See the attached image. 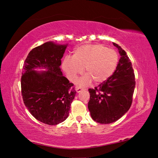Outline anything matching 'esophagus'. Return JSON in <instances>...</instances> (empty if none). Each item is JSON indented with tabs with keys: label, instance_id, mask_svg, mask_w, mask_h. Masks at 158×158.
<instances>
[{
	"label": "esophagus",
	"instance_id": "esophagus-1",
	"mask_svg": "<svg viewBox=\"0 0 158 158\" xmlns=\"http://www.w3.org/2000/svg\"><path fill=\"white\" fill-rule=\"evenodd\" d=\"M83 90H86V89H85V88H81V87H79V86L76 88V92H77L78 93V92H80L81 91H83Z\"/></svg>",
	"mask_w": 158,
	"mask_h": 158
}]
</instances>
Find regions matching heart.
Masks as SVG:
<instances>
[{"label": "heart", "instance_id": "obj_1", "mask_svg": "<svg viewBox=\"0 0 158 158\" xmlns=\"http://www.w3.org/2000/svg\"><path fill=\"white\" fill-rule=\"evenodd\" d=\"M118 63L117 52L102 44H89L78 47L73 58L66 56L62 67L71 81H75L85 68L86 76L80 80L85 85L94 80L95 83L107 80L116 70Z\"/></svg>", "mask_w": 158, "mask_h": 158}]
</instances>
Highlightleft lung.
<instances>
[{"mask_svg":"<svg viewBox=\"0 0 158 158\" xmlns=\"http://www.w3.org/2000/svg\"><path fill=\"white\" fill-rule=\"evenodd\" d=\"M121 59L113 75L94 89H88V109L94 121L101 124L115 122L130 109L135 88V76L131 60L117 44Z\"/></svg>","mask_w":158,"mask_h":158,"instance_id":"obj_1","label":"left lung"}]
</instances>
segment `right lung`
<instances>
[{
    "instance_id": "add662e5",
    "label": "right lung",
    "mask_w": 158,
    "mask_h": 158,
    "mask_svg": "<svg viewBox=\"0 0 158 158\" xmlns=\"http://www.w3.org/2000/svg\"><path fill=\"white\" fill-rule=\"evenodd\" d=\"M67 45L47 42L33 48L23 66L21 78L23 103L37 120L55 125L68 117L76 95L74 84L63 76L60 66ZM36 68H45L38 72Z\"/></svg>"
}]
</instances>
